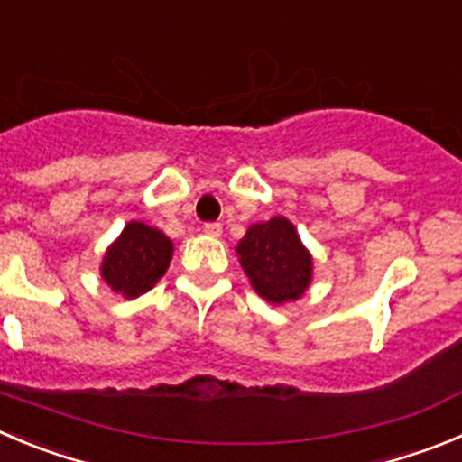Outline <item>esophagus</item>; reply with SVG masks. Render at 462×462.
I'll use <instances>...</instances> for the list:
<instances>
[{"mask_svg": "<svg viewBox=\"0 0 462 462\" xmlns=\"http://www.w3.org/2000/svg\"><path fill=\"white\" fill-rule=\"evenodd\" d=\"M202 232H205V235H209V236H221L223 226H221V223H205Z\"/></svg>", "mask_w": 462, "mask_h": 462, "instance_id": "34e87169", "label": "esophagus"}]
</instances>
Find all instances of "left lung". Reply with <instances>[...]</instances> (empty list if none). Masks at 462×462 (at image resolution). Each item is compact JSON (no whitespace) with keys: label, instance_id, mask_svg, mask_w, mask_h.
Wrapping results in <instances>:
<instances>
[{"label":"left lung","instance_id":"obj_1","mask_svg":"<svg viewBox=\"0 0 462 462\" xmlns=\"http://www.w3.org/2000/svg\"><path fill=\"white\" fill-rule=\"evenodd\" d=\"M235 251L251 287L269 303L299 300L312 282V253L290 218L253 223Z\"/></svg>","mask_w":462,"mask_h":462}]
</instances>
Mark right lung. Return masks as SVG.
Segmentation results:
<instances>
[{"label":"right lung","instance_id":"add662e5","mask_svg":"<svg viewBox=\"0 0 462 462\" xmlns=\"http://www.w3.org/2000/svg\"><path fill=\"white\" fill-rule=\"evenodd\" d=\"M172 260V241L143 221H129L106 248L100 275L114 294L139 299L162 280Z\"/></svg>","mask_w":462,"mask_h":462}]
</instances>
